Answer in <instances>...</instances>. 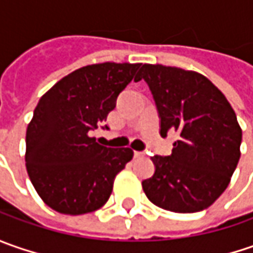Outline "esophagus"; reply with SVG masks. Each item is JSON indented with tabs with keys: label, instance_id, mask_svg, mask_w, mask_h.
I'll list each match as a JSON object with an SVG mask.
<instances>
[{
	"label": "esophagus",
	"instance_id": "obj_1",
	"mask_svg": "<svg viewBox=\"0 0 253 253\" xmlns=\"http://www.w3.org/2000/svg\"><path fill=\"white\" fill-rule=\"evenodd\" d=\"M133 156H135V158H143V156H145V152L135 151L133 152Z\"/></svg>",
	"mask_w": 253,
	"mask_h": 253
}]
</instances>
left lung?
<instances>
[{
    "label": "left lung",
    "mask_w": 253,
    "mask_h": 253,
    "mask_svg": "<svg viewBox=\"0 0 253 253\" xmlns=\"http://www.w3.org/2000/svg\"><path fill=\"white\" fill-rule=\"evenodd\" d=\"M151 88L161 135L177 132L170 156L155 155V173L142 181L146 197L173 212L210 207L228 187L241 158L242 129L235 111L207 77L163 64H142L138 73Z\"/></svg>",
    "instance_id": "1"
}]
</instances>
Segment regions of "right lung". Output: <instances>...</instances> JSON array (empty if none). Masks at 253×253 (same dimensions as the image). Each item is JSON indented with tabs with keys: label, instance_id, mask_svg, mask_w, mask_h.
Returning <instances> with one entry per match:
<instances>
[{
	"label": "right lung",
	"instance_id": "right-lung-1",
	"mask_svg": "<svg viewBox=\"0 0 253 253\" xmlns=\"http://www.w3.org/2000/svg\"><path fill=\"white\" fill-rule=\"evenodd\" d=\"M141 63L84 66L59 80L38 102L26 129V170L36 193L57 212L101 209L131 148H107L90 136L115 108ZM107 128V126H105Z\"/></svg>",
	"mask_w": 253,
	"mask_h": 253
}]
</instances>
